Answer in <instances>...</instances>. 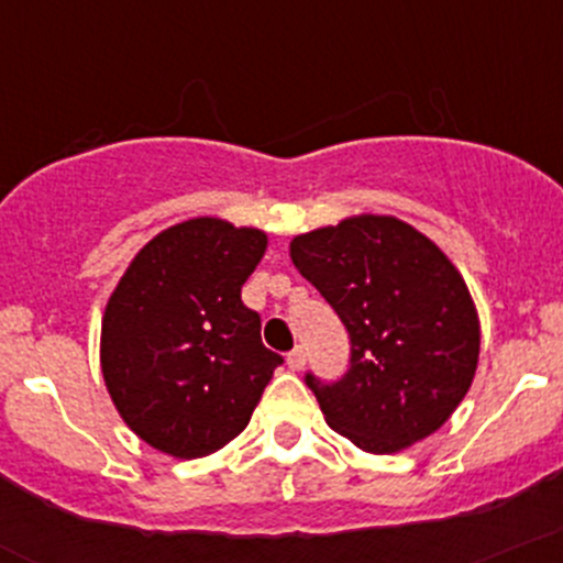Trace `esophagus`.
<instances>
[{
  "instance_id": "obj_1",
  "label": "esophagus",
  "mask_w": 563,
  "mask_h": 563,
  "mask_svg": "<svg viewBox=\"0 0 563 563\" xmlns=\"http://www.w3.org/2000/svg\"><path fill=\"white\" fill-rule=\"evenodd\" d=\"M287 366L292 368V371H300V368L306 366V350H303V346H295V350L289 352V355H287Z\"/></svg>"
}]
</instances>
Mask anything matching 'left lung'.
Masks as SVG:
<instances>
[{
    "mask_svg": "<svg viewBox=\"0 0 563 563\" xmlns=\"http://www.w3.org/2000/svg\"><path fill=\"white\" fill-rule=\"evenodd\" d=\"M350 333V368L306 374L328 426L366 453L431 437L472 387L479 322L455 265L396 217H355L289 243Z\"/></svg>",
    "mask_w": 563,
    "mask_h": 563,
    "instance_id": "1",
    "label": "left lung"
}]
</instances>
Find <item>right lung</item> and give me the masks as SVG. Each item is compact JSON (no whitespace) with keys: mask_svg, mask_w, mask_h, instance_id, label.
Instances as JSON below:
<instances>
[{"mask_svg":"<svg viewBox=\"0 0 563 563\" xmlns=\"http://www.w3.org/2000/svg\"><path fill=\"white\" fill-rule=\"evenodd\" d=\"M265 243L260 230L189 219L148 241L110 295L102 376L126 426L162 453L224 448L284 363L241 300Z\"/></svg>","mask_w":563,"mask_h":563,"instance_id":"obj_1","label":"right lung"}]
</instances>
